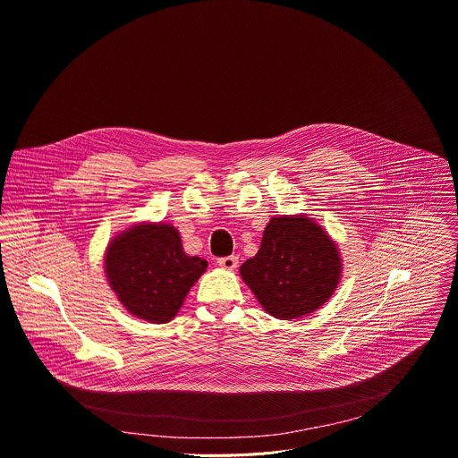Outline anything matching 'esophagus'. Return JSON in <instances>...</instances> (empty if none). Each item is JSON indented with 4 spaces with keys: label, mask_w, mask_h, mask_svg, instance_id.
<instances>
[{
    "label": "esophagus",
    "mask_w": 458,
    "mask_h": 458,
    "mask_svg": "<svg viewBox=\"0 0 458 458\" xmlns=\"http://www.w3.org/2000/svg\"><path fill=\"white\" fill-rule=\"evenodd\" d=\"M217 263L225 270H235L239 265V259H237V256H226V258H219Z\"/></svg>",
    "instance_id": "esophagus-1"
}]
</instances>
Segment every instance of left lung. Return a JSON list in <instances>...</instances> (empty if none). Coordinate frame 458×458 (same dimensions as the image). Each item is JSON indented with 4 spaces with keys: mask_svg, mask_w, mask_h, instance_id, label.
<instances>
[{
    "mask_svg": "<svg viewBox=\"0 0 458 458\" xmlns=\"http://www.w3.org/2000/svg\"><path fill=\"white\" fill-rule=\"evenodd\" d=\"M263 309L296 319L319 309L335 293L342 263L336 244L309 217H274L259 252L239 268Z\"/></svg>",
    "mask_w": 458,
    "mask_h": 458,
    "instance_id": "1",
    "label": "left lung"
}]
</instances>
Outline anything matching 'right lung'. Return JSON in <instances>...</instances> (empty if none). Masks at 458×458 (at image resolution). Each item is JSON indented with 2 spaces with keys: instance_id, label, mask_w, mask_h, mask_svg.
<instances>
[{
  "instance_id": "right-lung-1",
  "label": "right lung",
  "mask_w": 458,
  "mask_h": 458,
  "mask_svg": "<svg viewBox=\"0 0 458 458\" xmlns=\"http://www.w3.org/2000/svg\"><path fill=\"white\" fill-rule=\"evenodd\" d=\"M204 270L206 261L186 256L179 232L162 223L120 233L106 254L114 294L131 314L149 323H168Z\"/></svg>"
}]
</instances>
